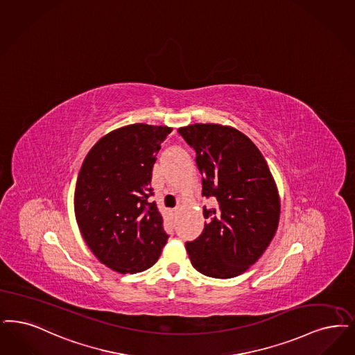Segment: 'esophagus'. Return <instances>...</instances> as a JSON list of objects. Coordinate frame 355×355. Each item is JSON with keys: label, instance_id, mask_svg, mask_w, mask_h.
I'll return each mask as SVG.
<instances>
[{"label": "esophagus", "instance_id": "34e87169", "mask_svg": "<svg viewBox=\"0 0 355 355\" xmlns=\"http://www.w3.org/2000/svg\"><path fill=\"white\" fill-rule=\"evenodd\" d=\"M177 214H178V209H174V210H173V215L177 216Z\"/></svg>", "mask_w": 355, "mask_h": 355}]
</instances>
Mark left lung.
Instances as JSON below:
<instances>
[{
  "instance_id": "left-lung-1",
  "label": "left lung",
  "mask_w": 355,
  "mask_h": 355,
  "mask_svg": "<svg viewBox=\"0 0 355 355\" xmlns=\"http://www.w3.org/2000/svg\"><path fill=\"white\" fill-rule=\"evenodd\" d=\"M178 132L197 153L202 196L215 200L203 209L202 235L186 243L190 261L210 277L239 276L264 254L279 226L280 196L268 164L235 128L193 124Z\"/></svg>"
}]
</instances>
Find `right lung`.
I'll return each instance as SVG.
<instances>
[{"label":"right lung","instance_id":"obj_1","mask_svg":"<svg viewBox=\"0 0 355 355\" xmlns=\"http://www.w3.org/2000/svg\"><path fill=\"white\" fill-rule=\"evenodd\" d=\"M165 125L130 124L103 136L85 156L73 209L87 245L119 273L150 268L168 241L150 186Z\"/></svg>","mask_w":355,"mask_h":355}]
</instances>
